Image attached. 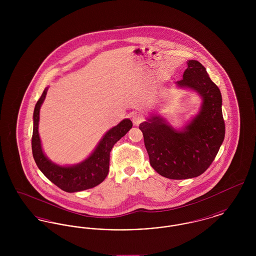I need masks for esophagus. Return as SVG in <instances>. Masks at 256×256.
<instances>
[{"label": "esophagus", "mask_w": 256, "mask_h": 256, "mask_svg": "<svg viewBox=\"0 0 256 256\" xmlns=\"http://www.w3.org/2000/svg\"><path fill=\"white\" fill-rule=\"evenodd\" d=\"M132 120L134 126H138L140 122L143 121V117H142L140 114L135 113V114H134V115L132 116Z\"/></svg>", "instance_id": "34e87169"}]
</instances>
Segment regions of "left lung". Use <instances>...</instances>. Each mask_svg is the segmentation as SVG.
Segmentation results:
<instances>
[{
	"label": "left lung",
	"instance_id": "left-lung-1",
	"mask_svg": "<svg viewBox=\"0 0 256 256\" xmlns=\"http://www.w3.org/2000/svg\"><path fill=\"white\" fill-rule=\"evenodd\" d=\"M187 65L182 80L176 84L200 97L198 112L180 130L156 113L139 126L150 166L170 180L192 178L204 172L216 158L226 132L218 86L198 61L188 60Z\"/></svg>",
	"mask_w": 256,
	"mask_h": 256
}]
</instances>
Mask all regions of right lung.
<instances>
[{"label": "right lung", "mask_w": 256, "mask_h": 256, "mask_svg": "<svg viewBox=\"0 0 256 256\" xmlns=\"http://www.w3.org/2000/svg\"><path fill=\"white\" fill-rule=\"evenodd\" d=\"M46 87L36 104L34 111V132L32 138V156L37 167L44 176L61 190L74 193L93 188L102 182L110 170V156L112 146L132 128L130 119H124L110 128L100 140L92 154L84 161L69 166H61L50 160L43 152L38 132L40 108L46 98Z\"/></svg>", "instance_id": "right-lung-1"}]
</instances>
